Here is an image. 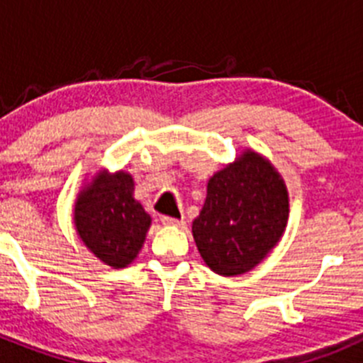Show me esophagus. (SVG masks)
Listing matches in <instances>:
<instances>
[{
	"label": "esophagus",
	"mask_w": 363,
	"mask_h": 363,
	"mask_svg": "<svg viewBox=\"0 0 363 363\" xmlns=\"http://www.w3.org/2000/svg\"><path fill=\"white\" fill-rule=\"evenodd\" d=\"M160 220H162L163 225H184V220H182V218L162 216V218H160Z\"/></svg>",
	"instance_id": "esophagus-1"
}]
</instances>
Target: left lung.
<instances>
[{"label": "left lung", "instance_id": "8db88e82", "mask_svg": "<svg viewBox=\"0 0 363 363\" xmlns=\"http://www.w3.org/2000/svg\"><path fill=\"white\" fill-rule=\"evenodd\" d=\"M289 216L284 179L259 154L216 172L207 184V200L192 221L201 258L216 274L251 271L277 245Z\"/></svg>", "mask_w": 363, "mask_h": 363}]
</instances>
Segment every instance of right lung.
<instances>
[{
  "label": "right lung",
  "mask_w": 363,
  "mask_h": 363,
  "mask_svg": "<svg viewBox=\"0 0 363 363\" xmlns=\"http://www.w3.org/2000/svg\"><path fill=\"white\" fill-rule=\"evenodd\" d=\"M133 189V176L127 172L104 174L79 194L74 211L79 238L114 269L127 267L136 258L150 225Z\"/></svg>",
  "instance_id": "add662e5"
}]
</instances>
